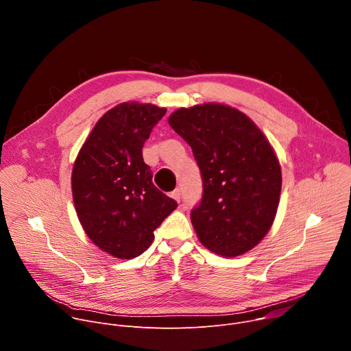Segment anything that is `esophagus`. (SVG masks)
Segmentation results:
<instances>
[{"label": "esophagus", "mask_w": 351, "mask_h": 351, "mask_svg": "<svg viewBox=\"0 0 351 351\" xmlns=\"http://www.w3.org/2000/svg\"><path fill=\"white\" fill-rule=\"evenodd\" d=\"M171 197H172L173 199H176V202L179 203V202H180V190H179V189L173 190V191L171 193Z\"/></svg>", "instance_id": "1"}]
</instances>
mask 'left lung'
I'll return each instance as SVG.
<instances>
[{
  "instance_id": "left-lung-1",
  "label": "left lung",
  "mask_w": 351,
  "mask_h": 351,
  "mask_svg": "<svg viewBox=\"0 0 351 351\" xmlns=\"http://www.w3.org/2000/svg\"><path fill=\"white\" fill-rule=\"evenodd\" d=\"M168 122L202 171L203 198L190 214L199 243L222 257L250 252L271 229L280 199L282 171L271 143L225 104L179 108Z\"/></svg>"
}]
</instances>
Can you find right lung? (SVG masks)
<instances>
[{
	"instance_id": "1",
	"label": "right lung",
	"mask_w": 351,
	"mask_h": 351,
	"mask_svg": "<svg viewBox=\"0 0 351 351\" xmlns=\"http://www.w3.org/2000/svg\"><path fill=\"white\" fill-rule=\"evenodd\" d=\"M165 112L154 104H118L98 119L75 160L72 195L80 225L115 258L145 252L154 230L178 207L154 186L141 152Z\"/></svg>"
}]
</instances>
